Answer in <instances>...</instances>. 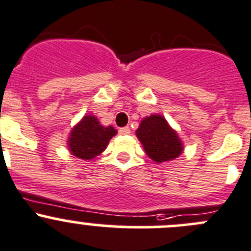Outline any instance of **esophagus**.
I'll use <instances>...</instances> for the list:
<instances>
[{"label":"esophagus","instance_id":"1","mask_svg":"<svg viewBox=\"0 0 251 251\" xmlns=\"http://www.w3.org/2000/svg\"><path fill=\"white\" fill-rule=\"evenodd\" d=\"M119 133H120V135H128V133H130V127H127V126L121 127L120 130H119Z\"/></svg>","mask_w":251,"mask_h":251}]
</instances>
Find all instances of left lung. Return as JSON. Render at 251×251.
Instances as JSON below:
<instances>
[{
    "label": "left lung",
    "instance_id": "obj_1",
    "mask_svg": "<svg viewBox=\"0 0 251 251\" xmlns=\"http://www.w3.org/2000/svg\"><path fill=\"white\" fill-rule=\"evenodd\" d=\"M148 157L154 162L163 163L179 157L182 152L181 141L160 115H151L141 121L136 131Z\"/></svg>",
    "mask_w": 251,
    "mask_h": 251
}]
</instances>
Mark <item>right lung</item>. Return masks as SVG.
Wrapping results in <instances>:
<instances>
[{
  "label": "right lung",
  "mask_w": 251,
  "mask_h": 251,
  "mask_svg": "<svg viewBox=\"0 0 251 251\" xmlns=\"http://www.w3.org/2000/svg\"><path fill=\"white\" fill-rule=\"evenodd\" d=\"M115 135L116 130L113 126L104 127L96 116L87 115L71 131L70 151L81 159H92L105 150L110 138Z\"/></svg>",
  "instance_id": "add662e5"
}]
</instances>
